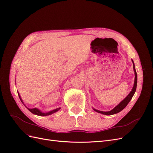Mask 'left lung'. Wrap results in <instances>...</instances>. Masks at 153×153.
<instances>
[{
  "label": "left lung",
  "instance_id": "8db88e82",
  "mask_svg": "<svg viewBox=\"0 0 153 153\" xmlns=\"http://www.w3.org/2000/svg\"><path fill=\"white\" fill-rule=\"evenodd\" d=\"M132 62H133V69H134V72H135V82H134V85L133 89L131 90V91L129 92V94L126 97V98H124V100H123L121 103H120L118 105H117L114 108H113L112 110L108 111V112H103V111H100L98 110H96L93 108V110L96 112L100 113V114H102L104 115H113L115 114H117L119 113V112H121V110H123L126 106H127V105L129 103V101L132 99L133 96L135 94V92L136 91V89H137V74L135 70V64H134L133 61L132 60Z\"/></svg>",
  "mask_w": 153,
  "mask_h": 153
}]
</instances>
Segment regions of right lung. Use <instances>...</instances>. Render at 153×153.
<instances>
[{
    "label": "right lung",
    "instance_id": "add662e5",
    "mask_svg": "<svg viewBox=\"0 0 153 153\" xmlns=\"http://www.w3.org/2000/svg\"><path fill=\"white\" fill-rule=\"evenodd\" d=\"M18 96H19V98H20L21 101L22 102V103L24 104V102H23L22 100L21 99V97H20V94H19V93H18ZM26 107H27V106H26ZM27 108L28 109V110L30 111V112H32V114H34L37 115H39V116H47V115H51V114H53V113H55V112H57V111H58L59 110L61 109V108H56V109H55V110H52V111H50V112H47V113H43V112H41V111H40L39 109L36 108H29L27 107Z\"/></svg>",
    "mask_w": 153,
    "mask_h": 153
}]
</instances>
